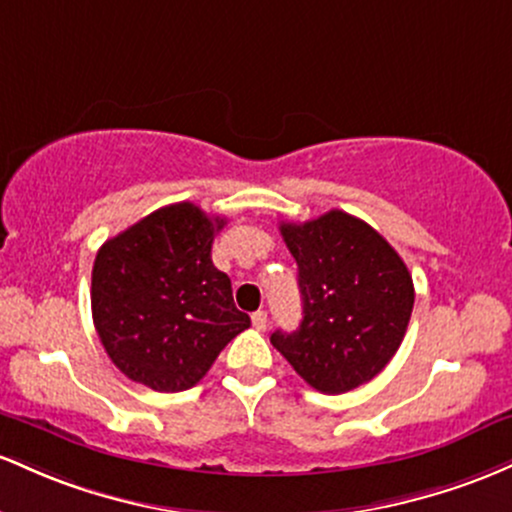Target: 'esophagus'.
I'll use <instances>...</instances> for the list:
<instances>
[{
  "label": "esophagus",
  "instance_id": "obj_1",
  "mask_svg": "<svg viewBox=\"0 0 512 512\" xmlns=\"http://www.w3.org/2000/svg\"><path fill=\"white\" fill-rule=\"evenodd\" d=\"M251 324H254L256 331H266V326H268V314L258 309V312L251 314Z\"/></svg>",
  "mask_w": 512,
  "mask_h": 512
}]
</instances>
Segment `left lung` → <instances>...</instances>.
<instances>
[{
	"instance_id": "8db88e82",
	"label": "left lung",
	"mask_w": 512,
	"mask_h": 512,
	"mask_svg": "<svg viewBox=\"0 0 512 512\" xmlns=\"http://www.w3.org/2000/svg\"><path fill=\"white\" fill-rule=\"evenodd\" d=\"M300 271L302 321L271 343L309 387L343 394L370 382L404 341L413 312V280L389 241L343 210L317 220L283 222Z\"/></svg>"
}]
</instances>
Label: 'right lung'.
<instances>
[{"label": "right lung", "mask_w": 512, "mask_h": 512, "mask_svg": "<svg viewBox=\"0 0 512 512\" xmlns=\"http://www.w3.org/2000/svg\"><path fill=\"white\" fill-rule=\"evenodd\" d=\"M227 225L198 205L174 203L108 239L91 271V314L113 365L154 392H183L208 375L220 350L249 329L212 241Z\"/></svg>", "instance_id": "right-lung-1"}]
</instances>
